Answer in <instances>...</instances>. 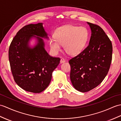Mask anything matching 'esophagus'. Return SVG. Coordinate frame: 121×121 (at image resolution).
<instances>
[{
    "label": "esophagus",
    "instance_id": "obj_1",
    "mask_svg": "<svg viewBox=\"0 0 121 121\" xmlns=\"http://www.w3.org/2000/svg\"><path fill=\"white\" fill-rule=\"evenodd\" d=\"M65 61V59H64V58H61V60H60V63H64Z\"/></svg>",
    "mask_w": 121,
    "mask_h": 121
}]
</instances>
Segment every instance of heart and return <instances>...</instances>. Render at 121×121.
<instances>
[{
	"label": "heart",
	"instance_id": "1",
	"mask_svg": "<svg viewBox=\"0 0 121 121\" xmlns=\"http://www.w3.org/2000/svg\"><path fill=\"white\" fill-rule=\"evenodd\" d=\"M88 37V31L85 27L65 25L59 28L55 36L50 39V47L53 52L57 54L61 49V45H64L67 54L75 55L85 47Z\"/></svg>",
	"mask_w": 121,
	"mask_h": 121
}]
</instances>
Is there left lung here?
<instances>
[{
    "mask_svg": "<svg viewBox=\"0 0 121 121\" xmlns=\"http://www.w3.org/2000/svg\"><path fill=\"white\" fill-rule=\"evenodd\" d=\"M91 30L89 44L69 60L70 78L75 89L86 92L102 82L112 61V45L108 36L98 25L87 22Z\"/></svg>",
    "mask_w": 121,
    "mask_h": 121,
    "instance_id": "obj_1",
    "label": "left lung"
}]
</instances>
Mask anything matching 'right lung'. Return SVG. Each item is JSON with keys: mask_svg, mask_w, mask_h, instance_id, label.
<instances>
[{"mask_svg": "<svg viewBox=\"0 0 121 121\" xmlns=\"http://www.w3.org/2000/svg\"><path fill=\"white\" fill-rule=\"evenodd\" d=\"M39 36L48 38L43 23L25 26L16 33L9 49L11 69L15 82L24 90L35 93L43 91L48 86L52 72L60 61V58L48 55L43 40ZM33 37L37 39V44L31 48L29 42Z\"/></svg>", "mask_w": 121, "mask_h": 121, "instance_id": "obj_1", "label": "right lung"}]
</instances>
